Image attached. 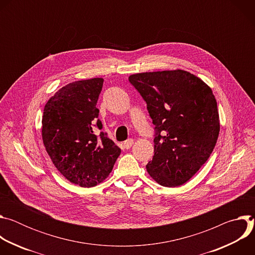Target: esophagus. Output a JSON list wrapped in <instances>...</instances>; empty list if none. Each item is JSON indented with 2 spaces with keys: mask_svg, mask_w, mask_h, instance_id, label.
I'll list each match as a JSON object with an SVG mask.
<instances>
[{
  "mask_svg": "<svg viewBox=\"0 0 255 255\" xmlns=\"http://www.w3.org/2000/svg\"><path fill=\"white\" fill-rule=\"evenodd\" d=\"M133 142H134L133 139H128V140H126V141L124 142V147H125L126 149L131 148V146L133 145Z\"/></svg>",
  "mask_w": 255,
  "mask_h": 255,
  "instance_id": "obj_1",
  "label": "esophagus"
}]
</instances>
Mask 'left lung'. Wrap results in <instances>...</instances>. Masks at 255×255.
I'll use <instances>...</instances> for the list:
<instances>
[{"label":"left lung","mask_w":255,"mask_h":255,"mask_svg":"<svg viewBox=\"0 0 255 255\" xmlns=\"http://www.w3.org/2000/svg\"><path fill=\"white\" fill-rule=\"evenodd\" d=\"M129 82L147 104L155 125L154 155L146 169L157 184H186L208 160L220 132L212 89L183 69L140 72Z\"/></svg>","instance_id":"1"}]
</instances>
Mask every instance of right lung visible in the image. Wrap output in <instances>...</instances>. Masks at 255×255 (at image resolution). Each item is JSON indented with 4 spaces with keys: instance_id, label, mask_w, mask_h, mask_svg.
<instances>
[{
    "instance_id": "obj_1",
    "label": "right lung",
    "mask_w": 255,
    "mask_h": 255,
    "mask_svg": "<svg viewBox=\"0 0 255 255\" xmlns=\"http://www.w3.org/2000/svg\"><path fill=\"white\" fill-rule=\"evenodd\" d=\"M103 83L102 78L69 83L43 110L42 140L52 163L70 183L83 188L105 180L121 153L106 134H94V125L103 127L96 107Z\"/></svg>"
}]
</instances>
